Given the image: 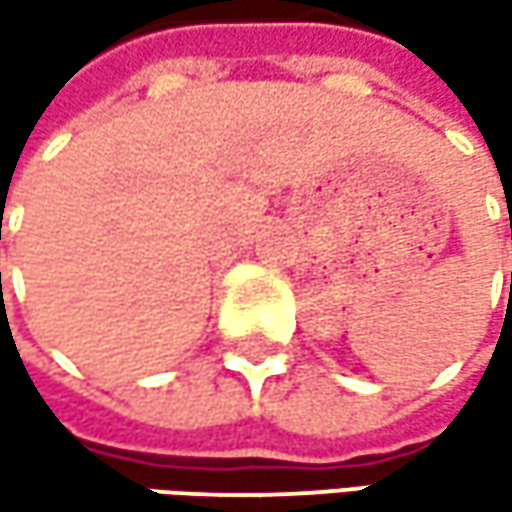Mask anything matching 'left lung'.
Segmentation results:
<instances>
[{"mask_svg":"<svg viewBox=\"0 0 512 512\" xmlns=\"http://www.w3.org/2000/svg\"><path fill=\"white\" fill-rule=\"evenodd\" d=\"M510 237H512V216H510Z\"/></svg>","mask_w":512,"mask_h":512,"instance_id":"obj_1","label":"left lung"}]
</instances>
